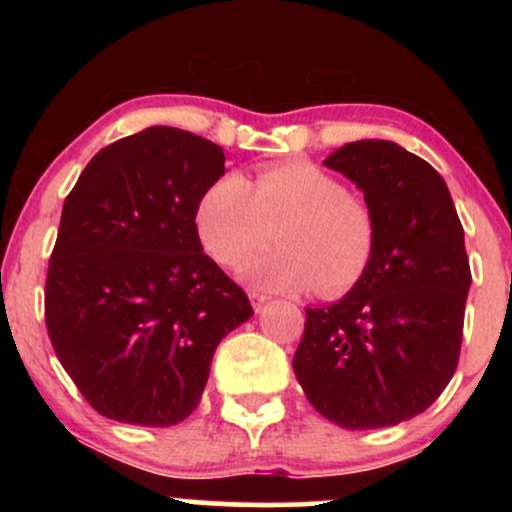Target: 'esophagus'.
Instances as JSON below:
<instances>
[{"mask_svg": "<svg viewBox=\"0 0 512 512\" xmlns=\"http://www.w3.org/2000/svg\"><path fill=\"white\" fill-rule=\"evenodd\" d=\"M267 301H269V296H267V293H262V291H255V289L250 291V303H252V308L257 310V313H260V310H262V305L267 303Z\"/></svg>", "mask_w": 512, "mask_h": 512, "instance_id": "obj_1", "label": "esophagus"}]
</instances>
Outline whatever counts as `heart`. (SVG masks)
I'll return each instance as SVG.
<instances>
[{
  "mask_svg": "<svg viewBox=\"0 0 512 512\" xmlns=\"http://www.w3.org/2000/svg\"><path fill=\"white\" fill-rule=\"evenodd\" d=\"M195 223L204 250L240 267L269 240H281L245 267L252 284L279 291L315 286L322 296L354 289L378 250V216L346 182L310 161L264 166L248 182L226 173L202 192Z\"/></svg>",
  "mask_w": 512,
  "mask_h": 512,
  "instance_id": "1",
  "label": "heart"
}]
</instances>
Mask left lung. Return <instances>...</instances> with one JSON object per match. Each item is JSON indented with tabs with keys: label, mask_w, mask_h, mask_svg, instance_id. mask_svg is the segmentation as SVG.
<instances>
[{
	"label": "left lung",
	"mask_w": 512,
	"mask_h": 512,
	"mask_svg": "<svg viewBox=\"0 0 512 512\" xmlns=\"http://www.w3.org/2000/svg\"><path fill=\"white\" fill-rule=\"evenodd\" d=\"M325 166L356 182L378 216V250L342 301L305 308L293 370L332 424L363 431L407 421L450 383L472 272L448 185L395 142L344 144Z\"/></svg>",
	"instance_id": "1"
}]
</instances>
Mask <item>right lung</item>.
I'll return each instance as SVG.
<instances>
[{
	"label": "right lung",
	"mask_w": 512,
	"mask_h": 512,
	"mask_svg": "<svg viewBox=\"0 0 512 512\" xmlns=\"http://www.w3.org/2000/svg\"><path fill=\"white\" fill-rule=\"evenodd\" d=\"M223 161L209 139L149 127L98 151L64 199L45 325L105 419L180 424L202 399L216 346L252 315L245 291L204 255L195 223Z\"/></svg>",
	"instance_id": "1"
}]
</instances>
